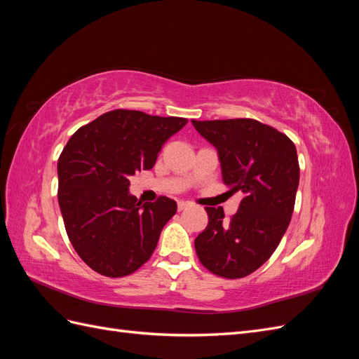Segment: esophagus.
Wrapping results in <instances>:
<instances>
[{"label": "esophagus", "instance_id": "obj_1", "mask_svg": "<svg viewBox=\"0 0 359 359\" xmlns=\"http://www.w3.org/2000/svg\"><path fill=\"white\" fill-rule=\"evenodd\" d=\"M190 203L189 202H184V201H180L178 202V211H182L184 208H187V206H189Z\"/></svg>", "mask_w": 359, "mask_h": 359}]
</instances>
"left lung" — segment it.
Instances as JSON below:
<instances>
[{"label":"left lung","mask_w":359,"mask_h":359,"mask_svg":"<svg viewBox=\"0 0 359 359\" xmlns=\"http://www.w3.org/2000/svg\"><path fill=\"white\" fill-rule=\"evenodd\" d=\"M191 123L217 148L229 193L244 194L229 220L222 206H205L208 226L194 240V248L212 274L247 277L276 252L290 223L299 184L295 144L252 118Z\"/></svg>","instance_id":"8db88e82"}]
</instances>
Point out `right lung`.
<instances>
[{
    "label": "right lung",
    "mask_w": 359,
    "mask_h": 359,
    "mask_svg": "<svg viewBox=\"0 0 359 359\" xmlns=\"http://www.w3.org/2000/svg\"><path fill=\"white\" fill-rule=\"evenodd\" d=\"M189 123L116 109L82 126L58 158V203L76 253L104 277L133 274L154 253L177 202L144 203L130 177L154 166L163 144Z\"/></svg>",
    "instance_id": "obj_1"
}]
</instances>
